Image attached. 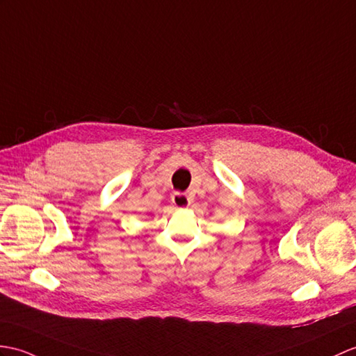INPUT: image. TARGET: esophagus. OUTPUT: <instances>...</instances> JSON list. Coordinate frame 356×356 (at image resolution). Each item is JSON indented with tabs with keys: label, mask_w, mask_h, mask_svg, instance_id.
Wrapping results in <instances>:
<instances>
[{
	"label": "esophagus",
	"mask_w": 356,
	"mask_h": 356,
	"mask_svg": "<svg viewBox=\"0 0 356 356\" xmlns=\"http://www.w3.org/2000/svg\"><path fill=\"white\" fill-rule=\"evenodd\" d=\"M171 202H172V204L177 206V208H188V206L191 204L193 198H191V195L186 194V193H179L177 191V193L171 195Z\"/></svg>",
	"instance_id": "esophagus-1"
}]
</instances>
